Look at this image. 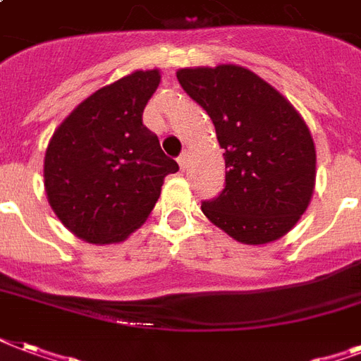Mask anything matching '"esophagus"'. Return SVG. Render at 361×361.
Instances as JSON below:
<instances>
[{
	"instance_id": "34e87169",
	"label": "esophagus",
	"mask_w": 361,
	"mask_h": 361,
	"mask_svg": "<svg viewBox=\"0 0 361 361\" xmlns=\"http://www.w3.org/2000/svg\"><path fill=\"white\" fill-rule=\"evenodd\" d=\"M188 161H190V152L183 150V154L178 156V165H180V169H186Z\"/></svg>"
}]
</instances>
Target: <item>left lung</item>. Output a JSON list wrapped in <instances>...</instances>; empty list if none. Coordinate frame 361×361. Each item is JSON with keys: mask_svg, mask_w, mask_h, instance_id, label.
<instances>
[{"mask_svg": "<svg viewBox=\"0 0 361 361\" xmlns=\"http://www.w3.org/2000/svg\"><path fill=\"white\" fill-rule=\"evenodd\" d=\"M177 80L209 114L228 167L224 190L202 203L203 215L249 245L286 235L308 207L316 180L305 119L247 68H183Z\"/></svg>", "mask_w": 361, "mask_h": 361, "instance_id": "left-lung-1", "label": "left lung"}]
</instances>
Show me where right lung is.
Returning a JSON list of instances; mask_svg holds the SVG:
<instances>
[{
    "mask_svg": "<svg viewBox=\"0 0 361 361\" xmlns=\"http://www.w3.org/2000/svg\"><path fill=\"white\" fill-rule=\"evenodd\" d=\"M158 85V70H139L99 89L49 142L43 165L49 203L85 242L126 240L152 213L164 178L178 171L142 123Z\"/></svg>",
    "mask_w": 361,
    "mask_h": 361,
    "instance_id": "add662e5",
    "label": "right lung"
}]
</instances>
